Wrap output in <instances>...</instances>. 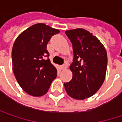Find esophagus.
<instances>
[{
  "label": "esophagus",
  "mask_w": 122,
  "mask_h": 122,
  "mask_svg": "<svg viewBox=\"0 0 122 122\" xmlns=\"http://www.w3.org/2000/svg\"><path fill=\"white\" fill-rule=\"evenodd\" d=\"M61 68L62 70H64V69H66V68H68V65L66 64V63H64V64H63L62 66H61Z\"/></svg>",
  "instance_id": "obj_1"
}]
</instances>
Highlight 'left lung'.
Segmentation results:
<instances>
[{
    "mask_svg": "<svg viewBox=\"0 0 122 122\" xmlns=\"http://www.w3.org/2000/svg\"><path fill=\"white\" fill-rule=\"evenodd\" d=\"M72 43L74 58L70 69L72 78L64 83L68 95L83 100L92 96L100 88L105 79L107 53L104 46L92 33L83 29L66 32Z\"/></svg>",
    "mask_w": 122,
    "mask_h": 122,
    "instance_id": "left-lung-1",
    "label": "left lung"
}]
</instances>
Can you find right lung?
Returning <instances> with one entry per match:
<instances>
[{
    "label": "right lung",
    "mask_w": 122,
    "mask_h": 122,
    "mask_svg": "<svg viewBox=\"0 0 122 122\" xmlns=\"http://www.w3.org/2000/svg\"><path fill=\"white\" fill-rule=\"evenodd\" d=\"M58 33V30L38 23L21 33L14 43L13 72L20 86L30 95L46 94L57 76L56 69L48 59L47 44Z\"/></svg>",
    "instance_id": "add662e5"
}]
</instances>
